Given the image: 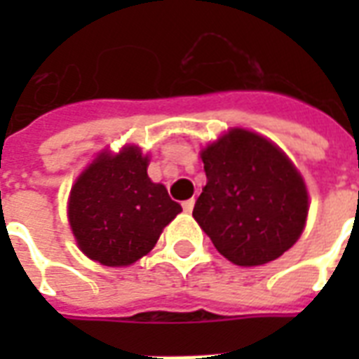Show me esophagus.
I'll list each match as a JSON object with an SVG mask.
<instances>
[{
  "mask_svg": "<svg viewBox=\"0 0 359 359\" xmlns=\"http://www.w3.org/2000/svg\"><path fill=\"white\" fill-rule=\"evenodd\" d=\"M194 205H196L194 197H191V199H186V201L182 203V208H184V212H191V210H194Z\"/></svg>",
  "mask_w": 359,
  "mask_h": 359,
  "instance_id": "obj_1",
  "label": "esophagus"
}]
</instances>
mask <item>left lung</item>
I'll return each mask as SVG.
<instances>
[{
    "label": "left lung",
    "instance_id": "obj_1",
    "mask_svg": "<svg viewBox=\"0 0 359 359\" xmlns=\"http://www.w3.org/2000/svg\"><path fill=\"white\" fill-rule=\"evenodd\" d=\"M207 186L194 218L214 248L238 266L276 261L306 227V182L278 145L231 128L201 151Z\"/></svg>",
    "mask_w": 359,
    "mask_h": 359
}]
</instances>
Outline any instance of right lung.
Wrapping results in <instances>:
<instances>
[{
    "label": "right lung",
    "mask_w": 359,
    "mask_h": 359,
    "mask_svg": "<svg viewBox=\"0 0 359 359\" xmlns=\"http://www.w3.org/2000/svg\"><path fill=\"white\" fill-rule=\"evenodd\" d=\"M149 156L135 145L102 151L76 179L69 197L72 235L91 261L128 266L154 248L182 212L163 184L147 175Z\"/></svg>",
    "instance_id": "add662e5"
}]
</instances>
